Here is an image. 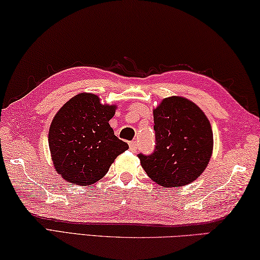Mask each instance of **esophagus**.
<instances>
[{"label":"esophagus","instance_id":"34e87169","mask_svg":"<svg viewBox=\"0 0 260 260\" xmlns=\"http://www.w3.org/2000/svg\"><path fill=\"white\" fill-rule=\"evenodd\" d=\"M138 142H135V141H132V142H129V149L131 151H133V152H136V150H138Z\"/></svg>","mask_w":260,"mask_h":260}]
</instances>
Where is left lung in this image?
Returning <instances> with one entry per match:
<instances>
[{
  "label": "left lung",
  "instance_id": "obj_1",
  "mask_svg": "<svg viewBox=\"0 0 260 260\" xmlns=\"http://www.w3.org/2000/svg\"><path fill=\"white\" fill-rule=\"evenodd\" d=\"M155 149L139 154L148 176L165 187L184 186L205 172L214 149L208 118L183 96L165 98L153 109Z\"/></svg>",
  "mask_w": 260,
  "mask_h": 260
}]
</instances>
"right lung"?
Wrapping results in <instances>:
<instances>
[{"label":"right lung","instance_id":"obj_1","mask_svg":"<svg viewBox=\"0 0 260 260\" xmlns=\"http://www.w3.org/2000/svg\"><path fill=\"white\" fill-rule=\"evenodd\" d=\"M116 109V105H102L96 94L84 92L56 112L49 131V148L55 172L64 181L91 185L128 149L109 125Z\"/></svg>","mask_w":260,"mask_h":260}]
</instances>
